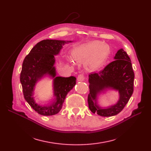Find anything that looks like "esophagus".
Wrapping results in <instances>:
<instances>
[{
    "instance_id": "34e87169",
    "label": "esophagus",
    "mask_w": 151,
    "mask_h": 151,
    "mask_svg": "<svg viewBox=\"0 0 151 151\" xmlns=\"http://www.w3.org/2000/svg\"><path fill=\"white\" fill-rule=\"evenodd\" d=\"M85 79V76L84 74H79L77 76V81H83Z\"/></svg>"
}]
</instances>
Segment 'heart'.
<instances>
[{"label":"heart","instance_id":"obj_1","mask_svg":"<svg viewBox=\"0 0 151 151\" xmlns=\"http://www.w3.org/2000/svg\"><path fill=\"white\" fill-rule=\"evenodd\" d=\"M108 47L99 41H93L81 45L75 48L72 52V56L76 60H86L87 64L91 68L99 67L106 60L108 51Z\"/></svg>","mask_w":151,"mask_h":151}]
</instances>
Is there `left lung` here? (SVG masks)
<instances>
[{
	"label": "left lung",
	"instance_id": "1",
	"mask_svg": "<svg viewBox=\"0 0 151 151\" xmlns=\"http://www.w3.org/2000/svg\"><path fill=\"white\" fill-rule=\"evenodd\" d=\"M114 59L115 60L99 73H91L89 75V108L91 112L101 116H111L119 113L129 101L134 91V72L130 57L121 48ZM107 88L118 90L120 97L115 105L103 109L97 105V98L100 93Z\"/></svg>",
	"mask_w": 151,
	"mask_h": 151
}]
</instances>
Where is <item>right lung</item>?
<instances>
[{"instance_id":"add662e5","label":"right lung","mask_w":151,"mask_h":151,"mask_svg":"<svg viewBox=\"0 0 151 151\" xmlns=\"http://www.w3.org/2000/svg\"><path fill=\"white\" fill-rule=\"evenodd\" d=\"M71 41L44 40L36 44L22 62L20 81L26 101L40 115L51 116L61 110L68 93L76 84V78L56 77L54 55L60 53L62 46ZM48 75L54 79L55 98L48 105H40L34 99L33 91L36 83Z\"/></svg>"}]
</instances>
